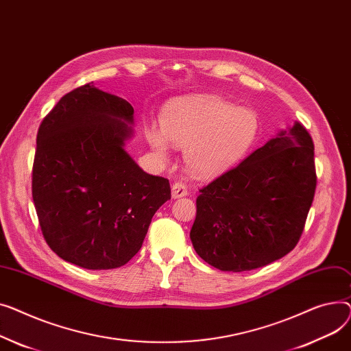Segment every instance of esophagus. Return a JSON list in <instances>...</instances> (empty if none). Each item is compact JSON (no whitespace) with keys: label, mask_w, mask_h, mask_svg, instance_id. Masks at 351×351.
<instances>
[{"label":"esophagus","mask_w":351,"mask_h":351,"mask_svg":"<svg viewBox=\"0 0 351 351\" xmlns=\"http://www.w3.org/2000/svg\"><path fill=\"white\" fill-rule=\"evenodd\" d=\"M187 194H189V190L182 182L177 181L171 185V197L173 198H181V197H185Z\"/></svg>","instance_id":"esophagus-1"}]
</instances>
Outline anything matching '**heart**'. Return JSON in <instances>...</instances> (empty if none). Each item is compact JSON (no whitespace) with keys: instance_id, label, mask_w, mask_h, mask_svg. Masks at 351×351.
I'll return each mask as SVG.
<instances>
[{"instance_id":"obj_1","label":"heart","mask_w":351,"mask_h":351,"mask_svg":"<svg viewBox=\"0 0 351 351\" xmlns=\"http://www.w3.org/2000/svg\"><path fill=\"white\" fill-rule=\"evenodd\" d=\"M161 129H149L147 138L160 157H167L169 141L185 147L184 158L198 177H213L231 169L252 149L258 137L256 114L214 97H185L162 113Z\"/></svg>"}]
</instances>
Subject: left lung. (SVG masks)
I'll list each match as a JSON object with an SVG mask.
<instances>
[{
  "mask_svg": "<svg viewBox=\"0 0 351 351\" xmlns=\"http://www.w3.org/2000/svg\"><path fill=\"white\" fill-rule=\"evenodd\" d=\"M313 140L299 121L199 190L190 232L219 271L272 263L299 242L316 190Z\"/></svg>",
  "mask_w": 351,
  "mask_h": 351,
  "instance_id": "left-lung-1",
  "label": "left lung"
}]
</instances>
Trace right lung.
<instances>
[{
    "label": "right lung",
    "mask_w": 351,
    "mask_h": 351,
    "mask_svg": "<svg viewBox=\"0 0 351 351\" xmlns=\"http://www.w3.org/2000/svg\"><path fill=\"white\" fill-rule=\"evenodd\" d=\"M133 106L86 84L62 97L36 134L32 198L49 248L85 269H114L141 248L167 178L125 150Z\"/></svg>",
    "instance_id": "obj_1"
}]
</instances>
